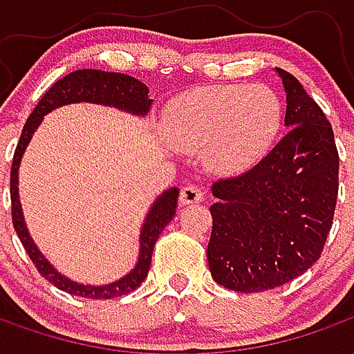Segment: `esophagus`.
<instances>
[{"label": "esophagus", "mask_w": 354, "mask_h": 354, "mask_svg": "<svg viewBox=\"0 0 354 354\" xmlns=\"http://www.w3.org/2000/svg\"><path fill=\"white\" fill-rule=\"evenodd\" d=\"M203 199H205V192L201 189L199 185L187 184L180 192V203L182 205H193V203H201Z\"/></svg>", "instance_id": "34e87169"}]
</instances>
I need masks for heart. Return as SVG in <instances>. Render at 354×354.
I'll use <instances>...</instances> for the list:
<instances>
[{
    "mask_svg": "<svg viewBox=\"0 0 354 354\" xmlns=\"http://www.w3.org/2000/svg\"><path fill=\"white\" fill-rule=\"evenodd\" d=\"M282 109L266 85H214L180 96L165 111V132L174 146L205 149L220 170L252 165L277 134Z\"/></svg>",
    "mask_w": 354,
    "mask_h": 354,
    "instance_id": "b5f03b06",
    "label": "heart"
}]
</instances>
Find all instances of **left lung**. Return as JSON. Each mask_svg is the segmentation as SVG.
I'll list each match as a JSON object with an SVG mask.
<instances>
[{
  "mask_svg": "<svg viewBox=\"0 0 354 354\" xmlns=\"http://www.w3.org/2000/svg\"><path fill=\"white\" fill-rule=\"evenodd\" d=\"M286 91V134L250 169L212 185L207 256L218 284L277 288L319 260L334 223L339 155L324 111L277 68Z\"/></svg>",
  "mask_w": 354,
  "mask_h": 354,
  "instance_id": "1",
  "label": "left lung"
}]
</instances>
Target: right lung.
<instances>
[{
  "label": "right lung",
  "instance_id": "right-lung-1",
  "mask_svg": "<svg viewBox=\"0 0 354 354\" xmlns=\"http://www.w3.org/2000/svg\"><path fill=\"white\" fill-rule=\"evenodd\" d=\"M147 93L149 91L144 83H140L138 80H134L131 75H124V73L100 72V70H75V72L64 75L62 80H58L47 93L43 94L41 100L37 102L34 111L28 117L22 134H20L11 165L12 225H15L20 243L24 246V250L30 256L35 269L50 284H55L58 290H64L72 296L88 297V299H111V297L131 294L138 288L147 277L149 263H151V252H153L157 239L161 235V231L167 227V223L176 214L178 189L174 187V189L162 193L149 210L144 227H142V235H140V260L138 266L134 267V271L123 277L121 281L108 284V286H85V284L68 281L66 277L58 274L55 267L50 266L49 261L43 258L41 252L35 248L34 241L28 235L19 201V162L22 159L28 142L32 138V134L37 129V124L41 123L43 115L49 113L50 109L64 106V104H72V102H98V104H108V106L129 109L136 115H144L149 109V104H151V100L147 98Z\"/></svg>",
  "mask_w": 354,
  "mask_h": 354
}]
</instances>
